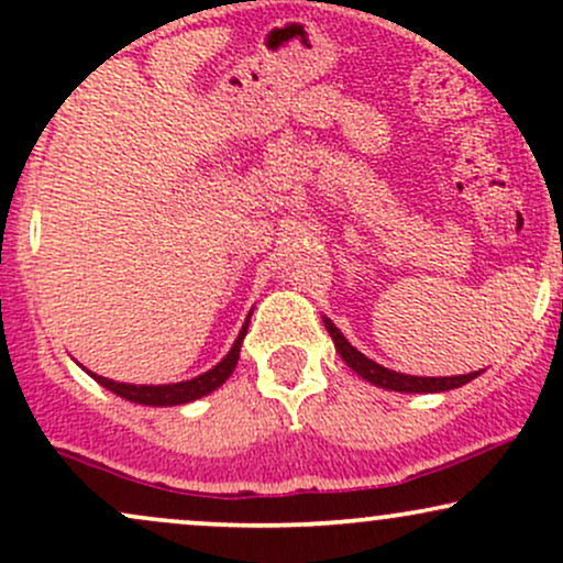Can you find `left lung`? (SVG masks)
Wrapping results in <instances>:
<instances>
[{
  "mask_svg": "<svg viewBox=\"0 0 563 563\" xmlns=\"http://www.w3.org/2000/svg\"><path fill=\"white\" fill-rule=\"evenodd\" d=\"M325 322V331L331 333L333 344H335V352L341 354V360L352 367L354 373H357L360 378H365L367 384L378 386V389H389V391H402V394H434V391H450V389H457V386L468 384V380H474L479 376L482 371H474V373H466V376H439V378H429V376H407V373H397V371H389V367L373 363L371 357H365L363 352H357L349 341L344 339V333L339 331V328L333 325L331 320L322 318Z\"/></svg>",
  "mask_w": 563,
  "mask_h": 563,
  "instance_id": "obj_1",
  "label": "left lung"
}]
</instances>
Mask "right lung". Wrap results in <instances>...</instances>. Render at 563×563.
<instances>
[{
	"mask_svg": "<svg viewBox=\"0 0 563 563\" xmlns=\"http://www.w3.org/2000/svg\"><path fill=\"white\" fill-rule=\"evenodd\" d=\"M249 322H251V312L249 318H245L241 333H238L235 344L230 346V352L224 354L219 363L211 367V371L200 373V376L190 378V380H177V384H158V386H147V384H119V380H111L106 376H97L92 371H84L92 376L97 384L106 386L108 391L119 394V397L129 399V402H137V405H151V407H174V405H187L192 402V399H200L206 397V394H211L219 386L224 384L232 376V371H235L238 365V357H241V346H243V339H245V331H249Z\"/></svg>",
	"mask_w": 563,
	"mask_h": 563,
	"instance_id": "1",
	"label": "right lung"
}]
</instances>
